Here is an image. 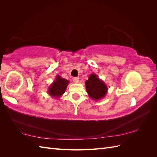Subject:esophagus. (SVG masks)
<instances>
[{
    "instance_id": "1",
    "label": "esophagus",
    "mask_w": 157,
    "mask_h": 157,
    "mask_svg": "<svg viewBox=\"0 0 157 157\" xmlns=\"http://www.w3.org/2000/svg\"><path fill=\"white\" fill-rule=\"evenodd\" d=\"M73 82L75 83H78L79 81V78L78 77H73Z\"/></svg>"
}]
</instances>
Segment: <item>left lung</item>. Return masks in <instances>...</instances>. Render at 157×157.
Here are the masks:
<instances>
[{"mask_svg": "<svg viewBox=\"0 0 157 157\" xmlns=\"http://www.w3.org/2000/svg\"><path fill=\"white\" fill-rule=\"evenodd\" d=\"M86 92L89 96L93 99H99L105 96L107 88L103 81L99 80L98 76L92 74L86 82Z\"/></svg>", "mask_w": 157, "mask_h": 157, "instance_id": "8db88e82", "label": "left lung"}]
</instances>
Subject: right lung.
I'll return each instance as SVG.
<instances>
[{"label":"right lung","mask_w":157,"mask_h":157,"mask_svg":"<svg viewBox=\"0 0 157 157\" xmlns=\"http://www.w3.org/2000/svg\"><path fill=\"white\" fill-rule=\"evenodd\" d=\"M69 81L65 78H61L59 75L57 76L55 82L50 86L48 93L52 96L59 97L62 95L67 88Z\"/></svg>","instance_id":"right-lung-1"}]
</instances>
